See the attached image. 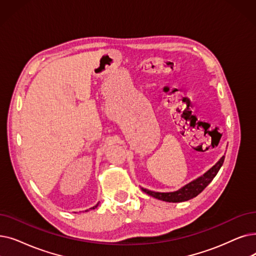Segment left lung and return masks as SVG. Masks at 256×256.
Here are the masks:
<instances>
[{"instance_id":"left-lung-1","label":"left lung","mask_w":256,"mask_h":256,"mask_svg":"<svg viewBox=\"0 0 256 256\" xmlns=\"http://www.w3.org/2000/svg\"><path fill=\"white\" fill-rule=\"evenodd\" d=\"M224 159L225 156H223L220 159V161L211 168L207 172H205L202 176L198 178L196 180L190 182V184L185 185L184 187H182L181 190L174 192H150L148 190H144L142 188V190L156 198L158 200H161V201H165V202H172V203H178V202H184V201H188L194 196H196L198 194H201L206 186L214 180V178L216 176V174L218 172L220 166L223 165L224 163Z\"/></svg>"}]
</instances>
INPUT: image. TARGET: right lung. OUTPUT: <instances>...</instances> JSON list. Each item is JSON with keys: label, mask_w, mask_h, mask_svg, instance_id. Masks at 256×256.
Wrapping results in <instances>:
<instances>
[{"label": "right lung", "mask_w": 256, "mask_h": 256, "mask_svg": "<svg viewBox=\"0 0 256 256\" xmlns=\"http://www.w3.org/2000/svg\"><path fill=\"white\" fill-rule=\"evenodd\" d=\"M96 207H97V205H96V206H95V207H93V209H94V208H96Z\"/></svg>", "instance_id": "obj_1"}]
</instances>
